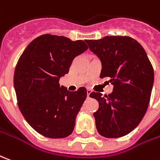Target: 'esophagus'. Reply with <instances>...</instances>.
Segmentation results:
<instances>
[{
    "mask_svg": "<svg viewBox=\"0 0 160 160\" xmlns=\"http://www.w3.org/2000/svg\"><path fill=\"white\" fill-rule=\"evenodd\" d=\"M92 93V91L90 90V89H88L87 90V95H88V98H89V96H90V94Z\"/></svg>",
    "mask_w": 160,
    "mask_h": 160,
    "instance_id": "obj_1",
    "label": "esophagus"
}]
</instances>
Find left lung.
Masks as SVG:
<instances>
[{"instance_id": "1", "label": "left lung", "mask_w": 160, "mask_h": 160, "mask_svg": "<svg viewBox=\"0 0 160 160\" xmlns=\"http://www.w3.org/2000/svg\"><path fill=\"white\" fill-rule=\"evenodd\" d=\"M86 42L101 60L100 77H108L113 85V92L104 97L90 94L99 102L94 113L97 131L108 138L123 137L139 124L147 110L154 82L152 66L142 45L130 37L108 36Z\"/></svg>"}]
</instances>
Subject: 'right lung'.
Masks as SVG:
<instances>
[{"label": "right lung", "mask_w": 160, "mask_h": 160, "mask_svg": "<svg viewBox=\"0 0 160 160\" xmlns=\"http://www.w3.org/2000/svg\"><path fill=\"white\" fill-rule=\"evenodd\" d=\"M88 48L82 40L45 34L35 38L21 55L14 74L18 107L39 134L50 138L72 134L87 89L70 92L58 82Z\"/></svg>", "instance_id": "1"}]
</instances>
